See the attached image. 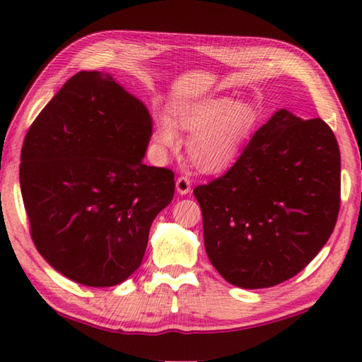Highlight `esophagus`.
Wrapping results in <instances>:
<instances>
[{
	"label": "esophagus",
	"instance_id": "34e87169",
	"mask_svg": "<svg viewBox=\"0 0 362 362\" xmlns=\"http://www.w3.org/2000/svg\"><path fill=\"white\" fill-rule=\"evenodd\" d=\"M175 189L177 193L179 194H188L189 192H192V185H189V180L187 179V177H179L175 182Z\"/></svg>",
	"mask_w": 362,
	"mask_h": 362
}]
</instances>
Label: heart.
Returning <instances> with one entry per match:
<instances>
[{"label":"heart","instance_id":"obj_1","mask_svg":"<svg viewBox=\"0 0 362 362\" xmlns=\"http://www.w3.org/2000/svg\"><path fill=\"white\" fill-rule=\"evenodd\" d=\"M256 123L255 109L231 98H207L173 107V118L158 117L153 142L158 152H173L179 146L177 129L192 134L187 153L202 174L225 173L238 161Z\"/></svg>","mask_w":362,"mask_h":362}]
</instances>
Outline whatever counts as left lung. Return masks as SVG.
<instances>
[{"label":"left lung","instance_id":"1","mask_svg":"<svg viewBox=\"0 0 362 362\" xmlns=\"http://www.w3.org/2000/svg\"><path fill=\"white\" fill-rule=\"evenodd\" d=\"M193 193L207 256L221 277L245 290L279 285L318 255L336 226V136L321 118L280 109L225 175Z\"/></svg>","mask_w":362,"mask_h":362}]
</instances>
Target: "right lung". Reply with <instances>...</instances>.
Listing matches in <instances>:
<instances>
[{"instance_id":"1","label":"right lung","mask_w":362,"mask_h":362,"mask_svg":"<svg viewBox=\"0 0 362 362\" xmlns=\"http://www.w3.org/2000/svg\"><path fill=\"white\" fill-rule=\"evenodd\" d=\"M152 117L112 74L72 76L33 122L21 156L31 238L49 264L95 288L141 266L174 173L144 164Z\"/></svg>"}]
</instances>
